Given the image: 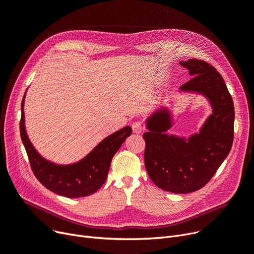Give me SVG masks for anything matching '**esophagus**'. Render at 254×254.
I'll return each instance as SVG.
<instances>
[{"instance_id": "esophagus-1", "label": "esophagus", "mask_w": 254, "mask_h": 254, "mask_svg": "<svg viewBox=\"0 0 254 254\" xmlns=\"http://www.w3.org/2000/svg\"><path fill=\"white\" fill-rule=\"evenodd\" d=\"M132 131H133V133L139 134L143 131V126L140 122H134L132 124Z\"/></svg>"}]
</instances>
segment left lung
Returning a JSON list of instances; mask_svg holds the SVG:
<instances>
[{
	"label": "left lung",
	"instance_id": "left-lung-1",
	"mask_svg": "<svg viewBox=\"0 0 254 254\" xmlns=\"http://www.w3.org/2000/svg\"><path fill=\"white\" fill-rule=\"evenodd\" d=\"M180 65L193 76L179 92L204 96L212 114L198 133L188 138L167 134L173 115L163 106L147 120L144 165L153 183L173 193H190L206 185L227 157L233 146L235 108L226 84L213 66L197 59Z\"/></svg>",
	"mask_w": 254,
	"mask_h": 254
}]
</instances>
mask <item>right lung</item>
I'll use <instances>...</instances> for the list:
<instances>
[{
	"label": "right lung",
	"instance_id": "1",
	"mask_svg": "<svg viewBox=\"0 0 254 254\" xmlns=\"http://www.w3.org/2000/svg\"><path fill=\"white\" fill-rule=\"evenodd\" d=\"M25 98L26 93L21 101L20 137L35 177L45 188L65 197L77 198L93 194L104 184L113 157L131 134V127L126 126L105 137L81 160L66 165L57 164L43 158L29 139L23 112Z\"/></svg>",
	"mask_w": 254,
	"mask_h": 254
}]
</instances>
